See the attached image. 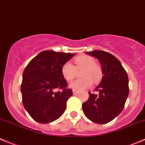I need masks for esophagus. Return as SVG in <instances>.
<instances>
[{"label":"esophagus","instance_id":"esophagus-1","mask_svg":"<svg viewBox=\"0 0 145 145\" xmlns=\"http://www.w3.org/2000/svg\"><path fill=\"white\" fill-rule=\"evenodd\" d=\"M73 93L74 95H76V94H78V91H76V90H73Z\"/></svg>","mask_w":145,"mask_h":145}]
</instances>
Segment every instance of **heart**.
I'll return each instance as SVG.
<instances>
[{
  "label": "heart",
  "mask_w": 145,
  "mask_h": 145,
  "mask_svg": "<svg viewBox=\"0 0 145 145\" xmlns=\"http://www.w3.org/2000/svg\"><path fill=\"white\" fill-rule=\"evenodd\" d=\"M76 65L69 61L64 63L61 67V74L65 80L71 81L75 78L77 70L84 69L81 76L84 78H79L70 84V87L74 90H84L91 86L93 81L98 82L102 77V70L95 64V59L91 56L81 55L74 59Z\"/></svg>",
  "instance_id": "obj_1"
}]
</instances>
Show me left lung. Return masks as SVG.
<instances>
[{
    "instance_id": "8db88e82",
    "label": "left lung",
    "mask_w": 145,
    "mask_h": 145,
    "mask_svg": "<svg viewBox=\"0 0 145 145\" xmlns=\"http://www.w3.org/2000/svg\"><path fill=\"white\" fill-rule=\"evenodd\" d=\"M95 57L101 64L103 79L94 91L89 93L82 108L87 118L98 124H105L118 116L125 104L129 94L128 76L120 61L107 52L94 50L86 52Z\"/></svg>"
}]
</instances>
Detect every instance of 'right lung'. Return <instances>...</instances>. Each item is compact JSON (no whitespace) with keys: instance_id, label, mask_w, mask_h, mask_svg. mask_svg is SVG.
Masks as SVG:
<instances>
[{"instance_id":"1","label":"right lung","mask_w":145,"mask_h":145,"mask_svg":"<svg viewBox=\"0 0 145 145\" xmlns=\"http://www.w3.org/2000/svg\"><path fill=\"white\" fill-rule=\"evenodd\" d=\"M73 56L74 54L45 50L25 67L21 84L22 103L35 121L51 123L65 111L67 101L73 93L67 87L61 69Z\"/></svg>"}]
</instances>
